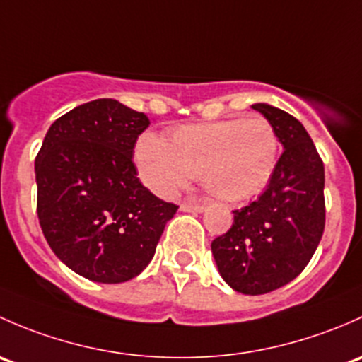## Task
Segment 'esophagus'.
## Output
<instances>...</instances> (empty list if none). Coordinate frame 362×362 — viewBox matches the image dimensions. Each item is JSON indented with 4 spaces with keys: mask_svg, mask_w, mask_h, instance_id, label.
Instances as JSON below:
<instances>
[{
    "mask_svg": "<svg viewBox=\"0 0 362 362\" xmlns=\"http://www.w3.org/2000/svg\"><path fill=\"white\" fill-rule=\"evenodd\" d=\"M202 204H192V202H182L181 204V211L182 212H202L204 211Z\"/></svg>",
    "mask_w": 362,
    "mask_h": 362,
    "instance_id": "esophagus-1",
    "label": "esophagus"
}]
</instances>
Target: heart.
I'll use <instances>...</instances> for the list:
<instances>
[{
    "instance_id": "obj_1",
    "label": "heart",
    "mask_w": 362,
    "mask_h": 362,
    "mask_svg": "<svg viewBox=\"0 0 362 362\" xmlns=\"http://www.w3.org/2000/svg\"><path fill=\"white\" fill-rule=\"evenodd\" d=\"M277 153V134L262 117L182 125L169 134V143L143 132L134 148L139 177L156 195L174 197L200 176L209 192L226 202L262 193Z\"/></svg>"
}]
</instances>
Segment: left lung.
Returning a JSON list of instances; mask_svg holds the SVG:
<instances>
[{"label": "left lung", "instance_id": "1", "mask_svg": "<svg viewBox=\"0 0 362 362\" xmlns=\"http://www.w3.org/2000/svg\"><path fill=\"white\" fill-rule=\"evenodd\" d=\"M274 127L282 151L267 189L233 211L232 228L211 244L223 281L242 294L282 288L303 272L326 223L324 163L305 127L270 104H252Z\"/></svg>", "mask_w": 362, "mask_h": 362}]
</instances>
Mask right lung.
I'll return each instance as SVG.
<instances>
[{
  "instance_id": "right-lung-1",
  "label": "right lung",
  "mask_w": 362,
  "mask_h": 362,
  "mask_svg": "<svg viewBox=\"0 0 362 362\" xmlns=\"http://www.w3.org/2000/svg\"><path fill=\"white\" fill-rule=\"evenodd\" d=\"M148 125L144 113L95 99L57 118L36 155L43 235L88 281L118 284L139 275L177 211L137 177L134 146Z\"/></svg>"
}]
</instances>
